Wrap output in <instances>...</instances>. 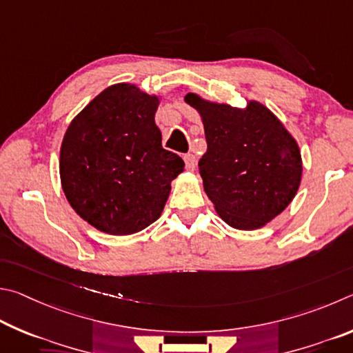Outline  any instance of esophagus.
<instances>
[{
	"label": "esophagus",
	"instance_id": "obj_1",
	"mask_svg": "<svg viewBox=\"0 0 353 353\" xmlns=\"http://www.w3.org/2000/svg\"><path fill=\"white\" fill-rule=\"evenodd\" d=\"M184 164H186V169L189 172H194L195 167H196V159L194 154H184Z\"/></svg>",
	"mask_w": 353,
	"mask_h": 353
}]
</instances>
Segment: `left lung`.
Wrapping results in <instances>:
<instances>
[{
    "label": "left lung",
    "mask_w": 353,
    "mask_h": 353,
    "mask_svg": "<svg viewBox=\"0 0 353 353\" xmlns=\"http://www.w3.org/2000/svg\"><path fill=\"white\" fill-rule=\"evenodd\" d=\"M184 102L205 127L200 175L220 219L234 230L256 231L285 211L301 186L302 158L279 117L248 99L240 108L188 92Z\"/></svg>",
    "instance_id": "1"
}]
</instances>
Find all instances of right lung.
I'll use <instances>...</instances> for the list:
<instances>
[{"label":"right lung","instance_id":"1","mask_svg":"<svg viewBox=\"0 0 353 353\" xmlns=\"http://www.w3.org/2000/svg\"><path fill=\"white\" fill-rule=\"evenodd\" d=\"M161 94L114 83L68 125L60 147V183L80 219L110 236H130L157 221L172 181L184 170L161 145L154 114Z\"/></svg>","mask_w":353,"mask_h":353}]
</instances>
